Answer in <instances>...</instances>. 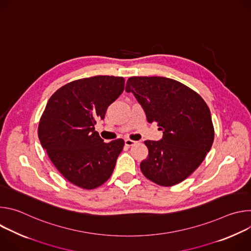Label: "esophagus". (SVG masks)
<instances>
[{"mask_svg":"<svg viewBox=\"0 0 251 251\" xmlns=\"http://www.w3.org/2000/svg\"><path fill=\"white\" fill-rule=\"evenodd\" d=\"M134 144H136V142H135V141L130 140V139H126V140H125V145H126V146L130 147V146H133Z\"/></svg>","mask_w":251,"mask_h":251,"instance_id":"1","label":"esophagus"}]
</instances>
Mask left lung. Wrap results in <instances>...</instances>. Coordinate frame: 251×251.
<instances>
[{"instance_id":"obj_1","label":"left lung","mask_w":251,"mask_h":251,"mask_svg":"<svg viewBox=\"0 0 251 251\" xmlns=\"http://www.w3.org/2000/svg\"><path fill=\"white\" fill-rule=\"evenodd\" d=\"M126 91L132 92L149 123L163 131L159 141H145L149 150L140 169L150 181L171 187L194 173L209 152L214 131L203 99L176 80L160 76H133Z\"/></svg>"}]
</instances>
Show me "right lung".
I'll return each mask as SVG.
<instances>
[{"label":"right lung","mask_w":251,"mask_h":251,"mask_svg":"<svg viewBox=\"0 0 251 251\" xmlns=\"http://www.w3.org/2000/svg\"><path fill=\"white\" fill-rule=\"evenodd\" d=\"M123 77L98 75L69 82L50 98L39 138L68 182L86 190L104 184L124 147L122 139L104 143L94 125L124 91Z\"/></svg>","instance_id":"add662e5"}]
</instances>
